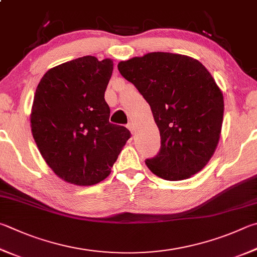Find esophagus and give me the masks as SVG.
Listing matches in <instances>:
<instances>
[{"instance_id":"34e87169","label":"esophagus","mask_w":257,"mask_h":257,"mask_svg":"<svg viewBox=\"0 0 257 257\" xmlns=\"http://www.w3.org/2000/svg\"><path fill=\"white\" fill-rule=\"evenodd\" d=\"M127 128L130 130V133H132V134L135 133V124H134V122H128Z\"/></svg>"}]
</instances>
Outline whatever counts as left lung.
<instances>
[{
    "mask_svg": "<svg viewBox=\"0 0 257 257\" xmlns=\"http://www.w3.org/2000/svg\"><path fill=\"white\" fill-rule=\"evenodd\" d=\"M125 80L151 105L161 149L146 160L154 174L189 179L212 157L220 138L223 96L208 69L192 57L149 53L118 64Z\"/></svg>",
    "mask_w": 257,
    "mask_h": 257,
    "instance_id": "obj_1",
    "label": "left lung"
}]
</instances>
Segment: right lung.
Listing matches in <instances>:
<instances>
[{"label":"right lung","instance_id":"add662e5","mask_svg":"<svg viewBox=\"0 0 257 257\" xmlns=\"http://www.w3.org/2000/svg\"><path fill=\"white\" fill-rule=\"evenodd\" d=\"M113 62L84 56L50 68L37 86L31 132L41 156L68 183L93 185L111 167L130 132L109 122L104 92Z\"/></svg>","mask_w":257,"mask_h":257}]
</instances>
